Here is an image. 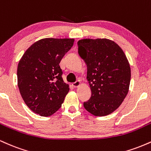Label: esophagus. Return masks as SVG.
<instances>
[{"label": "esophagus", "mask_w": 151, "mask_h": 151, "mask_svg": "<svg viewBox=\"0 0 151 151\" xmlns=\"http://www.w3.org/2000/svg\"><path fill=\"white\" fill-rule=\"evenodd\" d=\"M80 84H81L80 81L77 80V81H76L75 82L72 83V86H73L74 87H78V86L80 85Z\"/></svg>", "instance_id": "esophagus-1"}]
</instances>
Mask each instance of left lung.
<instances>
[{
    "label": "left lung",
    "instance_id": "8db88e82",
    "mask_svg": "<svg viewBox=\"0 0 151 151\" xmlns=\"http://www.w3.org/2000/svg\"><path fill=\"white\" fill-rule=\"evenodd\" d=\"M78 53L87 67L91 96L84 102L87 111L96 116L111 114L129 92L131 67L124 51L109 39L78 41Z\"/></svg>",
    "mask_w": 151,
    "mask_h": 151
}]
</instances>
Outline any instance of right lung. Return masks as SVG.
Here are the masks:
<instances>
[{
	"instance_id": "obj_1",
	"label": "right lung",
	"mask_w": 151,
	"mask_h": 151,
	"mask_svg": "<svg viewBox=\"0 0 151 151\" xmlns=\"http://www.w3.org/2000/svg\"><path fill=\"white\" fill-rule=\"evenodd\" d=\"M74 39L44 38L32 44L19 61L18 86L22 99L41 116L55 114L70 91L59 64Z\"/></svg>"
}]
</instances>
